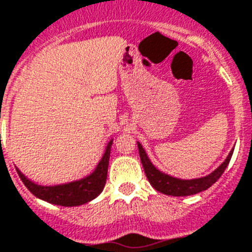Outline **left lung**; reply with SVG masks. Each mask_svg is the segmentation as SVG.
<instances>
[{
    "label": "left lung",
    "instance_id": "1",
    "mask_svg": "<svg viewBox=\"0 0 252 252\" xmlns=\"http://www.w3.org/2000/svg\"><path fill=\"white\" fill-rule=\"evenodd\" d=\"M137 148H139L140 158H141V164L144 166V172L147 174L148 181L151 182V185L160 191L162 194L173 195V197H186V195H193L197 193H201L203 190L209 189L213 184L218 181V178L222 176L224 169L227 168L228 162L231 160L233 156L234 148L230 151V153L226 157V160L222 164L209 173L207 176L198 178H190V180H184V178L173 177L168 173L162 172L158 168H156L151 158L148 157L147 152L143 148V145L137 141Z\"/></svg>",
    "mask_w": 252,
    "mask_h": 252
}]
</instances>
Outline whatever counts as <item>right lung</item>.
<instances>
[{
    "label": "right lung",
    "mask_w": 252,
    "mask_h": 252,
    "mask_svg": "<svg viewBox=\"0 0 252 252\" xmlns=\"http://www.w3.org/2000/svg\"><path fill=\"white\" fill-rule=\"evenodd\" d=\"M112 143L113 139L107 143L104 153H103L100 161L96 165V168L88 176L75 180V181L58 184V185H41V184H36V182L29 180L18 168L15 169H17L19 178L22 180L25 186L35 195L36 198L53 203V205H59V206H80V205H84V203L95 199L104 189Z\"/></svg>",
    "instance_id": "add662e5"
}]
</instances>
